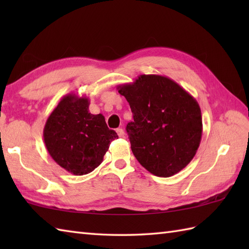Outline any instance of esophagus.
<instances>
[{
    "label": "esophagus",
    "instance_id": "34e87169",
    "mask_svg": "<svg viewBox=\"0 0 249 249\" xmlns=\"http://www.w3.org/2000/svg\"><path fill=\"white\" fill-rule=\"evenodd\" d=\"M116 133H118L119 137H121V138H123L124 135H125V133H124V129H123V128H118V129H116Z\"/></svg>",
    "mask_w": 249,
    "mask_h": 249
}]
</instances>
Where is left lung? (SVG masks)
<instances>
[{"label": "left lung", "instance_id": "obj_1", "mask_svg": "<svg viewBox=\"0 0 249 249\" xmlns=\"http://www.w3.org/2000/svg\"><path fill=\"white\" fill-rule=\"evenodd\" d=\"M134 121L126 126L137 160L156 177L169 178L192 161L202 136L199 104L172 79L140 75L118 87Z\"/></svg>", "mask_w": 249, "mask_h": 249}]
</instances>
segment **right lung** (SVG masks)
Here are the masks:
<instances>
[{
  "instance_id": "right-lung-1",
  "label": "right lung",
  "mask_w": 249,
  "mask_h": 249,
  "mask_svg": "<svg viewBox=\"0 0 249 249\" xmlns=\"http://www.w3.org/2000/svg\"><path fill=\"white\" fill-rule=\"evenodd\" d=\"M88 97L67 94L47 119L44 141L57 165L73 176L92 172L104 160L110 142L118 139L103 114L89 111Z\"/></svg>"
}]
</instances>
